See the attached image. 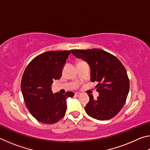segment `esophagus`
Here are the masks:
<instances>
[{
  "label": "esophagus",
  "instance_id": "34e87169",
  "mask_svg": "<svg viewBox=\"0 0 150 150\" xmlns=\"http://www.w3.org/2000/svg\"><path fill=\"white\" fill-rule=\"evenodd\" d=\"M81 95V94L80 93H75V96H79Z\"/></svg>",
  "mask_w": 150,
  "mask_h": 150
}]
</instances>
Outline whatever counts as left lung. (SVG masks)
I'll list each match as a JSON object with an SVG mask.
<instances>
[{"mask_svg": "<svg viewBox=\"0 0 150 150\" xmlns=\"http://www.w3.org/2000/svg\"><path fill=\"white\" fill-rule=\"evenodd\" d=\"M75 57L87 62L91 67V81H97L99 96L85 107L88 115L99 120H109L120 111L126 103L130 81L122 63L115 55L100 49L71 50Z\"/></svg>", "mask_w": 150, "mask_h": 150, "instance_id": "8db88e82", "label": "left lung"}]
</instances>
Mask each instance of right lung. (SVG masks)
I'll return each mask as SVG.
<instances>
[{
    "label": "right lung",
    "mask_w": 150,
    "mask_h": 150,
    "mask_svg": "<svg viewBox=\"0 0 150 150\" xmlns=\"http://www.w3.org/2000/svg\"><path fill=\"white\" fill-rule=\"evenodd\" d=\"M70 50L49 51L34 58L27 65L22 75L21 89L26 106L37 120L44 124H54L65 116L66 99L74 93L65 95L53 94L54 79L62 77L63 67Z\"/></svg>",
    "instance_id": "add662e5"
}]
</instances>
